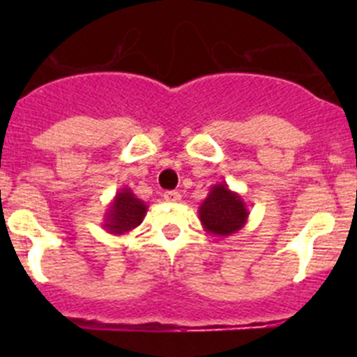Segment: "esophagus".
I'll return each mask as SVG.
<instances>
[{"mask_svg": "<svg viewBox=\"0 0 357 357\" xmlns=\"http://www.w3.org/2000/svg\"><path fill=\"white\" fill-rule=\"evenodd\" d=\"M164 200L174 204V202L181 200V195H179V192H165L164 193Z\"/></svg>", "mask_w": 357, "mask_h": 357, "instance_id": "1", "label": "esophagus"}]
</instances>
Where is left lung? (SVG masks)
<instances>
[{"label": "left lung", "mask_w": 357, "mask_h": 357, "mask_svg": "<svg viewBox=\"0 0 357 357\" xmlns=\"http://www.w3.org/2000/svg\"><path fill=\"white\" fill-rule=\"evenodd\" d=\"M248 208L242 195L231 192L225 181L211 186L199 207V219L204 229L215 236H229L247 225Z\"/></svg>", "instance_id": "8db88e82"}]
</instances>
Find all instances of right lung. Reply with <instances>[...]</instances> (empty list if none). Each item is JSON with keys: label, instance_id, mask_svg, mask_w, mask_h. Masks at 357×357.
I'll return each instance as SVG.
<instances>
[{"label": "right lung", "instance_id": "1", "mask_svg": "<svg viewBox=\"0 0 357 357\" xmlns=\"http://www.w3.org/2000/svg\"><path fill=\"white\" fill-rule=\"evenodd\" d=\"M146 204L139 200L138 197L129 190L128 186L119 190L115 197L109 204V208L103 218V229L110 235H126V233L132 231L138 228L145 219Z\"/></svg>", "mask_w": 357, "mask_h": 357}]
</instances>
